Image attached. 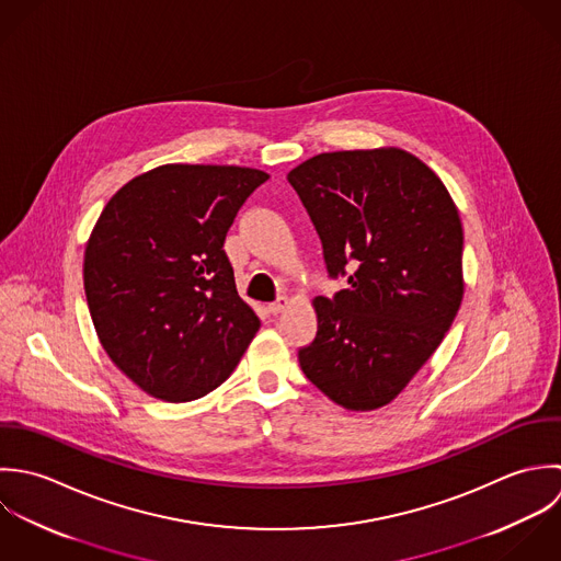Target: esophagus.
I'll use <instances>...</instances> for the list:
<instances>
[{
    "label": "esophagus",
    "instance_id": "1",
    "mask_svg": "<svg viewBox=\"0 0 561 561\" xmlns=\"http://www.w3.org/2000/svg\"><path fill=\"white\" fill-rule=\"evenodd\" d=\"M288 306H290V299H288V297H279L277 301L268 304V312H271V314H279V312H284Z\"/></svg>",
    "mask_w": 561,
    "mask_h": 561
}]
</instances>
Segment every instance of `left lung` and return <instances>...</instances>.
Returning a JSON list of instances; mask_svg holds the SVG:
<instances>
[{
  "label": "left lung",
  "instance_id": "1",
  "mask_svg": "<svg viewBox=\"0 0 561 561\" xmlns=\"http://www.w3.org/2000/svg\"><path fill=\"white\" fill-rule=\"evenodd\" d=\"M323 242L334 299L312 301L319 332L306 377L353 412L388 405L434 355L463 297L459 213L443 180L397 147L319 153L288 173Z\"/></svg>",
  "mask_w": 561,
  "mask_h": 561
}]
</instances>
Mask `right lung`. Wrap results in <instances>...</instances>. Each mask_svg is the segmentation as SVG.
Returning <instances> with one entry per match:
<instances>
[{"mask_svg":"<svg viewBox=\"0 0 561 561\" xmlns=\"http://www.w3.org/2000/svg\"><path fill=\"white\" fill-rule=\"evenodd\" d=\"M268 173L162 164L121 186L84 251V290L102 346L147 394L184 403L219 388L260 319L233 282L227 229Z\"/></svg>","mask_w":561,"mask_h":561,"instance_id":"add662e5","label":"right lung"}]
</instances>
